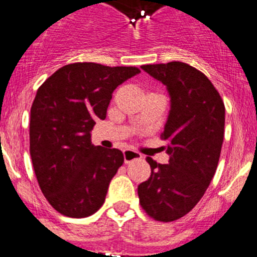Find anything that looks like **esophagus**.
Listing matches in <instances>:
<instances>
[{
  "instance_id": "obj_1",
  "label": "esophagus",
  "mask_w": 257,
  "mask_h": 257,
  "mask_svg": "<svg viewBox=\"0 0 257 257\" xmlns=\"http://www.w3.org/2000/svg\"><path fill=\"white\" fill-rule=\"evenodd\" d=\"M123 159H125V164H130V162L135 161V160H141L142 155L140 152L135 151V150L126 149L123 151Z\"/></svg>"
}]
</instances>
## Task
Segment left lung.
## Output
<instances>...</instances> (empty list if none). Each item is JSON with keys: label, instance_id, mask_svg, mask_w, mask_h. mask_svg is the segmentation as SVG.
Here are the masks:
<instances>
[{"label": "left lung", "instance_id": "obj_1", "mask_svg": "<svg viewBox=\"0 0 257 257\" xmlns=\"http://www.w3.org/2000/svg\"><path fill=\"white\" fill-rule=\"evenodd\" d=\"M164 83L170 111L161 137L167 141L169 164L147 157L151 176L137 187L147 215L170 222L191 211L209 187L220 159L225 106L202 72L184 62L141 66Z\"/></svg>", "mask_w": 257, "mask_h": 257}]
</instances>
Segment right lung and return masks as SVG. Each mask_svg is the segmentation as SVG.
Segmentation results:
<instances>
[{"mask_svg":"<svg viewBox=\"0 0 257 257\" xmlns=\"http://www.w3.org/2000/svg\"><path fill=\"white\" fill-rule=\"evenodd\" d=\"M137 73V67L71 63L37 90L30 154L42 194L60 214L87 217L105 202L123 154L92 145L91 131L98 118H106L116 87Z\"/></svg>","mask_w":257,"mask_h":257,"instance_id":"obj_1","label":"right lung"}]
</instances>
